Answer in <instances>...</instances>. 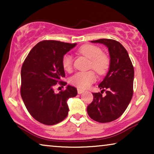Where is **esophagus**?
<instances>
[{
  "mask_svg": "<svg viewBox=\"0 0 154 154\" xmlns=\"http://www.w3.org/2000/svg\"><path fill=\"white\" fill-rule=\"evenodd\" d=\"M77 90H78V93H79V94H82V93H83V92H84V90H83L79 89V88Z\"/></svg>",
  "mask_w": 154,
  "mask_h": 154,
  "instance_id": "34e87169",
  "label": "esophagus"
}]
</instances>
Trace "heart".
I'll list each match as a JSON object with an SVG mask.
<instances>
[{
    "instance_id": "b5f03b06",
    "label": "heart",
    "mask_w": 154,
    "mask_h": 154,
    "mask_svg": "<svg viewBox=\"0 0 154 154\" xmlns=\"http://www.w3.org/2000/svg\"><path fill=\"white\" fill-rule=\"evenodd\" d=\"M81 54L90 60V68L94 69L99 75H104L107 72L110 65V60L97 46L84 45L79 49ZM73 59L70 54L64 55L62 60V66L65 71H71ZM96 81V75L93 71H79L71 77L69 82L75 87L85 89Z\"/></svg>"
}]
</instances>
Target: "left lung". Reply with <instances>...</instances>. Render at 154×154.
Wrapping results in <instances>:
<instances>
[{
  "label": "left lung",
  "instance_id": "8db88e82",
  "mask_svg": "<svg viewBox=\"0 0 154 154\" xmlns=\"http://www.w3.org/2000/svg\"><path fill=\"white\" fill-rule=\"evenodd\" d=\"M92 43L108 48L110 66L104 79L99 85L101 92L93 94V101L87 107L89 116L99 123H109L121 116L127 109L133 94L134 67L125 48L113 39H99ZM106 92V95L102 93Z\"/></svg>",
  "mask_w": 154,
  "mask_h": 154
}]
</instances>
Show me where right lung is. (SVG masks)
Returning a JSON list of instances; mask_svg holds the SVG:
<instances>
[{
  "label": "right lung",
  "instance_id": "add662e5",
  "mask_svg": "<svg viewBox=\"0 0 154 154\" xmlns=\"http://www.w3.org/2000/svg\"><path fill=\"white\" fill-rule=\"evenodd\" d=\"M76 43L46 40L37 43L25 59L21 70L20 93L31 116L40 123L55 125L68 115L69 98L77 95V89L67 85L55 93L57 83L66 85L62 60Z\"/></svg>",
  "mask_w": 154,
  "mask_h": 154
}]
</instances>
